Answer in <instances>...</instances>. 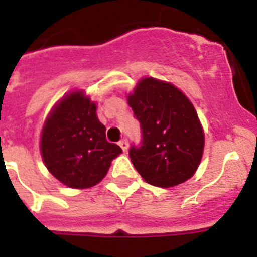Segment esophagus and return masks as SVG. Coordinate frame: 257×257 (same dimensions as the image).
<instances>
[{"label": "esophagus", "instance_id": "obj_1", "mask_svg": "<svg viewBox=\"0 0 257 257\" xmlns=\"http://www.w3.org/2000/svg\"><path fill=\"white\" fill-rule=\"evenodd\" d=\"M118 145H120V148L122 149V152H124V153H126V152H128V148H129V145H128V141H126V139H122V140H120V142H118Z\"/></svg>", "mask_w": 257, "mask_h": 257}]
</instances>
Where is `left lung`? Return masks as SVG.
<instances>
[{
    "label": "left lung",
    "mask_w": 257,
    "mask_h": 257,
    "mask_svg": "<svg viewBox=\"0 0 257 257\" xmlns=\"http://www.w3.org/2000/svg\"><path fill=\"white\" fill-rule=\"evenodd\" d=\"M128 104L142 129L141 146H132L129 157L144 180L170 188L191 179L205 144L191 100L170 82L146 77L128 95Z\"/></svg>",
    "instance_id": "left-lung-1"
}]
</instances>
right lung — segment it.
<instances>
[{"label":"right lung","instance_id":"obj_1","mask_svg":"<svg viewBox=\"0 0 257 257\" xmlns=\"http://www.w3.org/2000/svg\"><path fill=\"white\" fill-rule=\"evenodd\" d=\"M40 153L45 167L59 182L83 189L102 182L122 150L105 140L96 103L85 91L75 90L62 96L45 118Z\"/></svg>","mask_w":257,"mask_h":257}]
</instances>
